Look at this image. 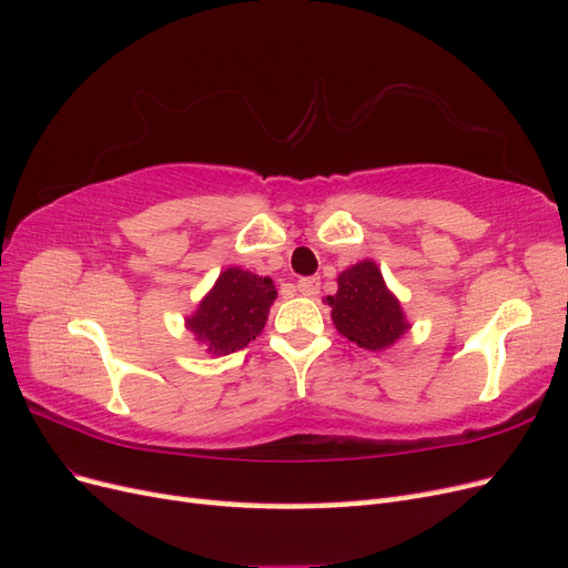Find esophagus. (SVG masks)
<instances>
[{
    "label": "esophagus",
    "mask_w": 568,
    "mask_h": 568,
    "mask_svg": "<svg viewBox=\"0 0 568 568\" xmlns=\"http://www.w3.org/2000/svg\"><path fill=\"white\" fill-rule=\"evenodd\" d=\"M298 291L303 296H317L320 294V277H301Z\"/></svg>",
    "instance_id": "esophagus-1"
}]
</instances>
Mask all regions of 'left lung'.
<instances>
[{
	"instance_id": "8db88e82",
	"label": "left lung",
	"mask_w": 568,
	"mask_h": 568,
	"mask_svg": "<svg viewBox=\"0 0 568 568\" xmlns=\"http://www.w3.org/2000/svg\"><path fill=\"white\" fill-rule=\"evenodd\" d=\"M326 303L336 329L359 348L382 351L409 329L400 303L386 288L379 267L372 261L341 272L338 291L326 296Z\"/></svg>"
}]
</instances>
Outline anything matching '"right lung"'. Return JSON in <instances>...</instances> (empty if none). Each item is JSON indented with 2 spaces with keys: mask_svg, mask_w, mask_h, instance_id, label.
Wrapping results in <instances>:
<instances>
[{
  "mask_svg": "<svg viewBox=\"0 0 568 568\" xmlns=\"http://www.w3.org/2000/svg\"><path fill=\"white\" fill-rule=\"evenodd\" d=\"M274 298L277 288L270 277L230 267L220 274L186 326L199 341L209 343L211 353L227 355L248 346L263 332Z\"/></svg>",
  "mask_w": 568,
  "mask_h": 568,
  "instance_id": "right-lung-1",
  "label": "right lung"
}]
</instances>
